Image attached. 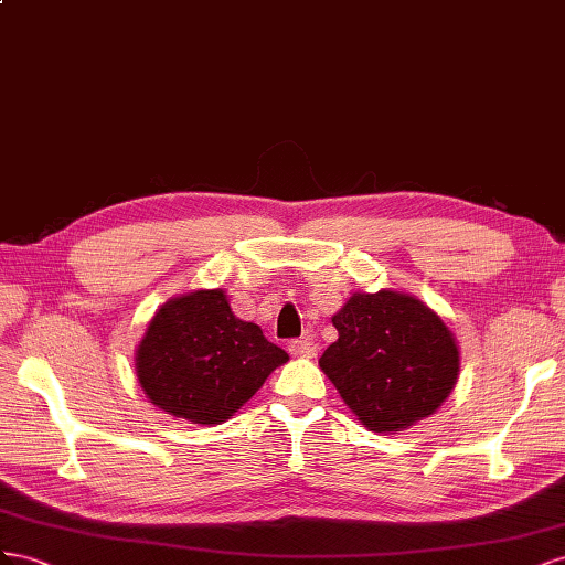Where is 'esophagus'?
<instances>
[{
	"label": "esophagus",
	"instance_id": "34e87169",
	"mask_svg": "<svg viewBox=\"0 0 565 565\" xmlns=\"http://www.w3.org/2000/svg\"><path fill=\"white\" fill-rule=\"evenodd\" d=\"M288 352L296 354V358H315V354H317L315 338H310V335L296 338V341L288 343Z\"/></svg>",
	"mask_w": 565,
	"mask_h": 565
}]
</instances>
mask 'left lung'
<instances>
[{
    "label": "left lung",
    "instance_id": "obj_1",
    "mask_svg": "<svg viewBox=\"0 0 565 565\" xmlns=\"http://www.w3.org/2000/svg\"><path fill=\"white\" fill-rule=\"evenodd\" d=\"M333 327L338 341L319 366L369 430L407 428L452 393L459 348L422 300L395 291L354 294L333 315Z\"/></svg>",
    "mask_w": 565,
    "mask_h": 565
}]
</instances>
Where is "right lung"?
I'll return each instance as SVG.
<instances>
[{"label": "right lung", "mask_w": 565, "mask_h": 565, "mask_svg": "<svg viewBox=\"0 0 565 565\" xmlns=\"http://www.w3.org/2000/svg\"><path fill=\"white\" fill-rule=\"evenodd\" d=\"M288 360L260 327L241 321L220 288L166 302L137 350V379L153 405L193 424H220Z\"/></svg>", "instance_id": "1"}]
</instances>
